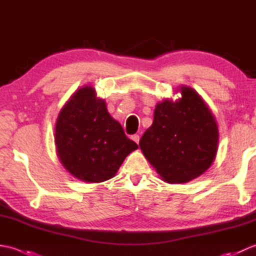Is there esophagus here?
Instances as JSON below:
<instances>
[{"label":"esophagus","instance_id":"34e87169","mask_svg":"<svg viewBox=\"0 0 256 256\" xmlns=\"http://www.w3.org/2000/svg\"><path fill=\"white\" fill-rule=\"evenodd\" d=\"M134 142H136L138 144V140H140V136H138V134H134V135H132V138H131Z\"/></svg>","mask_w":256,"mask_h":256}]
</instances>
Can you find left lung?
Here are the masks:
<instances>
[{
    "label": "left lung",
    "instance_id": "8db88e82",
    "mask_svg": "<svg viewBox=\"0 0 256 256\" xmlns=\"http://www.w3.org/2000/svg\"><path fill=\"white\" fill-rule=\"evenodd\" d=\"M180 94L175 102L167 99L156 106L153 124L140 140L146 160L170 184L202 175L218 150V126L208 106L189 86H180Z\"/></svg>",
    "mask_w": 256,
    "mask_h": 256
}]
</instances>
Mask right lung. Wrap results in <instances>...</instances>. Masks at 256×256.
<instances>
[{
  "instance_id": "1",
  "label": "right lung",
  "mask_w": 256,
  "mask_h": 256,
  "mask_svg": "<svg viewBox=\"0 0 256 256\" xmlns=\"http://www.w3.org/2000/svg\"><path fill=\"white\" fill-rule=\"evenodd\" d=\"M55 143L64 167L76 178L88 182H102L114 177L125 157L138 148L90 86L76 91L62 108Z\"/></svg>"
}]
</instances>
